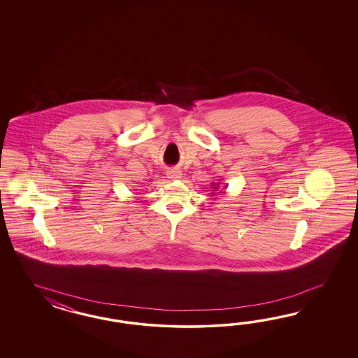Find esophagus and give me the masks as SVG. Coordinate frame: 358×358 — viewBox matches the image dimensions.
Returning a JSON list of instances; mask_svg holds the SVG:
<instances>
[{"label": "esophagus", "mask_w": 358, "mask_h": 358, "mask_svg": "<svg viewBox=\"0 0 358 358\" xmlns=\"http://www.w3.org/2000/svg\"><path fill=\"white\" fill-rule=\"evenodd\" d=\"M168 178H172V180H178L182 177V172L181 171H177V169H171L166 172Z\"/></svg>", "instance_id": "esophagus-1"}]
</instances>
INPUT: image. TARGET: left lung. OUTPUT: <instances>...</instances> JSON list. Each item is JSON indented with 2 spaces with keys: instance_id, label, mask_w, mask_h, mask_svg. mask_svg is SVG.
Returning <instances> with one entry per match:
<instances>
[{
  "instance_id": "obj_1",
  "label": "left lung",
  "mask_w": 358,
  "mask_h": 358,
  "mask_svg": "<svg viewBox=\"0 0 358 358\" xmlns=\"http://www.w3.org/2000/svg\"><path fill=\"white\" fill-rule=\"evenodd\" d=\"M213 185H214V192H215V190H217V187H219V186H217V185H219V184H217V185L213 184ZM219 193H220V192H219ZM223 193H226V192H223ZM211 194L214 195V193H211Z\"/></svg>"
}]
</instances>
